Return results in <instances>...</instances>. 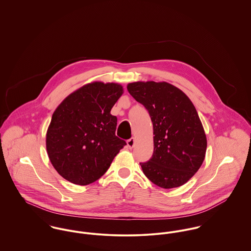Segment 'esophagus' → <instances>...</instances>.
<instances>
[{"label":"esophagus","instance_id":"esophagus-1","mask_svg":"<svg viewBox=\"0 0 251 251\" xmlns=\"http://www.w3.org/2000/svg\"><path fill=\"white\" fill-rule=\"evenodd\" d=\"M127 145L129 148H133L135 146V139L131 138L130 139L127 140Z\"/></svg>","mask_w":251,"mask_h":251}]
</instances>
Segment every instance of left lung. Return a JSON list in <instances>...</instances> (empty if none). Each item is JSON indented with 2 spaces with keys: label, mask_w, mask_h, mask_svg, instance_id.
I'll use <instances>...</instances> for the list:
<instances>
[{
  "label": "left lung",
  "mask_w": 251,
  "mask_h": 251,
  "mask_svg": "<svg viewBox=\"0 0 251 251\" xmlns=\"http://www.w3.org/2000/svg\"><path fill=\"white\" fill-rule=\"evenodd\" d=\"M129 93L149 112L153 123L154 152L139 163L144 175L163 189L187 183L201 167L206 135L190 98L166 82L128 84Z\"/></svg>",
  "instance_id": "obj_1"
}]
</instances>
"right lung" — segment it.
I'll return each mask as SVG.
<instances>
[{"mask_svg":"<svg viewBox=\"0 0 251 251\" xmlns=\"http://www.w3.org/2000/svg\"><path fill=\"white\" fill-rule=\"evenodd\" d=\"M123 93L120 84L95 82L68 95L56 109L47 130L49 159L60 176L85 186L98 180L126 142L115 136L111 114Z\"/></svg>","mask_w":251,"mask_h":251,"instance_id":"right-lung-1","label":"right lung"}]
</instances>
